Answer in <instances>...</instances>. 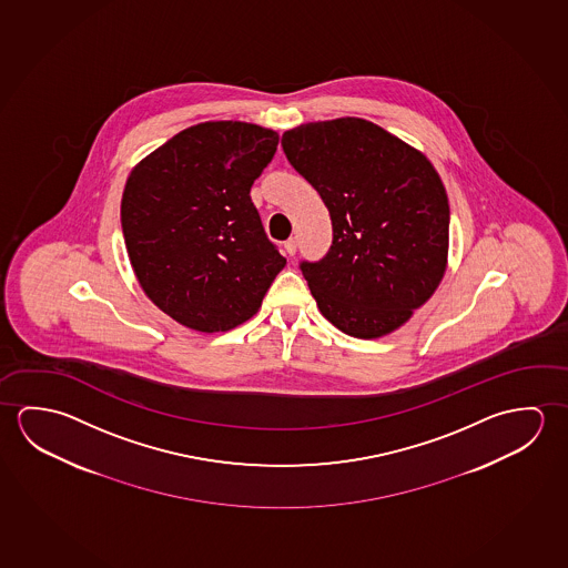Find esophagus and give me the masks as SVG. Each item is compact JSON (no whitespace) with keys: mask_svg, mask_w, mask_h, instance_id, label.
Returning <instances> with one entry per match:
<instances>
[{"mask_svg":"<svg viewBox=\"0 0 568 568\" xmlns=\"http://www.w3.org/2000/svg\"><path fill=\"white\" fill-rule=\"evenodd\" d=\"M285 252H287V255H291V257L297 253V240H295V237H291V240L285 242Z\"/></svg>","mask_w":568,"mask_h":568,"instance_id":"34e87169","label":"esophagus"}]
</instances>
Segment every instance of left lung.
<instances>
[{
    "mask_svg": "<svg viewBox=\"0 0 568 568\" xmlns=\"http://www.w3.org/2000/svg\"><path fill=\"white\" fill-rule=\"evenodd\" d=\"M281 146L333 222L325 257L298 263L316 305L346 335H388L444 277L449 204L436 170L390 132L351 116L297 126Z\"/></svg>",
    "mask_w": 568,
    "mask_h": 568,
    "instance_id": "8db88e82",
    "label": "left lung"
}]
</instances>
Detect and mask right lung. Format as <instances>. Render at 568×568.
I'll list each match as a JSON object with an SVG mask.
<instances>
[{"mask_svg": "<svg viewBox=\"0 0 568 568\" xmlns=\"http://www.w3.org/2000/svg\"><path fill=\"white\" fill-rule=\"evenodd\" d=\"M277 144V132L257 124L202 122L126 180L121 224L132 270L180 325L200 333L242 325L285 267L250 195Z\"/></svg>", "mask_w": 568, "mask_h": 568, "instance_id": "obj_1", "label": "right lung"}]
</instances>
